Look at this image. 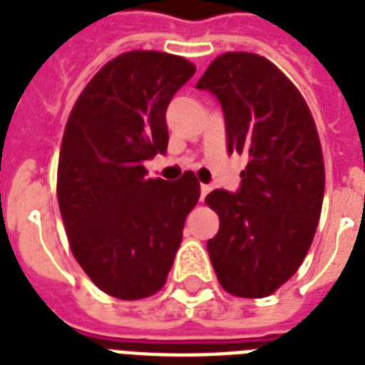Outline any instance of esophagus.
I'll list each match as a JSON object with an SVG mask.
<instances>
[{
	"label": "esophagus",
	"mask_w": 365,
	"mask_h": 365,
	"mask_svg": "<svg viewBox=\"0 0 365 365\" xmlns=\"http://www.w3.org/2000/svg\"><path fill=\"white\" fill-rule=\"evenodd\" d=\"M210 191H212V185H206V183H202V185H200V199L205 200V197L210 193Z\"/></svg>",
	"instance_id": "esophagus-1"
}]
</instances>
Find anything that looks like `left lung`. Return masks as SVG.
I'll use <instances>...</instances> for the list:
<instances>
[{"instance_id":"8db88e82","label":"left lung","mask_w":365,"mask_h":365,"mask_svg":"<svg viewBox=\"0 0 365 365\" xmlns=\"http://www.w3.org/2000/svg\"><path fill=\"white\" fill-rule=\"evenodd\" d=\"M222 104L227 151L248 157L237 193L216 189L206 205L220 231L206 242L225 292L259 299L305 259L324 200L317 125L295 85L254 53L217 56L197 83Z\"/></svg>"}]
</instances>
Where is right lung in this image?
Wrapping results in <instances>:
<instances>
[{
    "label": "right lung",
    "instance_id": "add662e5",
    "mask_svg": "<svg viewBox=\"0 0 365 365\" xmlns=\"http://www.w3.org/2000/svg\"><path fill=\"white\" fill-rule=\"evenodd\" d=\"M193 73L174 54H119L83 88L66 123L56 193L71 254L117 299H143L165 286L200 197L193 172L168 183L143 166L166 153V108Z\"/></svg>",
    "mask_w": 365,
    "mask_h": 365
}]
</instances>
